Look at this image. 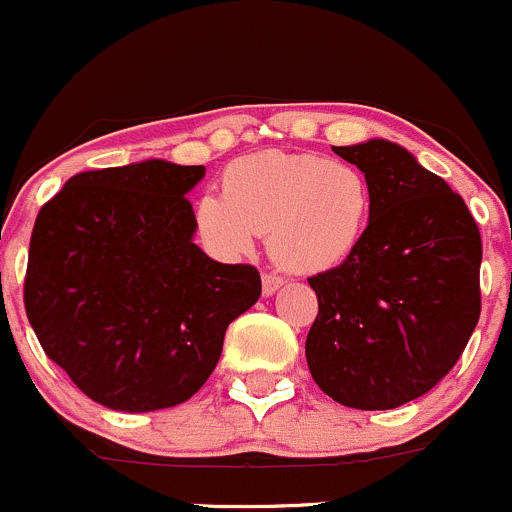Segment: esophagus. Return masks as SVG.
I'll return each instance as SVG.
<instances>
[{
    "instance_id": "esophagus-1",
    "label": "esophagus",
    "mask_w": 512,
    "mask_h": 512,
    "mask_svg": "<svg viewBox=\"0 0 512 512\" xmlns=\"http://www.w3.org/2000/svg\"><path fill=\"white\" fill-rule=\"evenodd\" d=\"M286 283V278L278 276V273H263L261 276V288H263V296H273L278 288Z\"/></svg>"
}]
</instances>
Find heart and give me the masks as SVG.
Masks as SVG:
<instances>
[{"instance_id": "obj_1", "label": "heart", "mask_w": 512, "mask_h": 512, "mask_svg": "<svg viewBox=\"0 0 512 512\" xmlns=\"http://www.w3.org/2000/svg\"><path fill=\"white\" fill-rule=\"evenodd\" d=\"M371 211V184L356 164L268 149L226 166L221 196L196 201L194 229L221 258L246 256L256 236L268 234L278 263L318 273L361 246Z\"/></svg>"}]
</instances>
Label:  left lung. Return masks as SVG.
Here are the masks:
<instances>
[{"mask_svg": "<svg viewBox=\"0 0 512 512\" xmlns=\"http://www.w3.org/2000/svg\"><path fill=\"white\" fill-rule=\"evenodd\" d=\"M333 151L366 174L373 211L361 246L308 278L318 316L306 361L336 403L388 411L428 393L468 346L483 244L460 194L403 146L371 139Z\"/></svg>", "mask_w": 512, "mask_h": 512, "instance_id": "8db88e82", "label": "left lung"}]
</instances>
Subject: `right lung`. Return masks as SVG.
Listing matches in <instances>:
<instances>
[{
    "mask_svg": "<svg viewBox=\"0 0 512 512\" xmlns=\"http://www.w3.org/2000/svg\"><path fill=\"white\" fill-rule=\"evenodd\" d=\"M204 166L149 159L82 171L39 211L24 308L44 353L111 411L189 401L226 328L261 296L249 263L194 244L189 194Z\"/></svg>",
    "mask_w": 512,
    "mask_h": 512,
    "instance_id": "add662e5",
    "label": "right lung"
}]
</instances>
